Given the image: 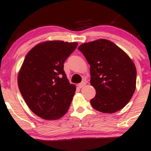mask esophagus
Listing matches in <instances>:
<instances>
[{"label": "esophagus", "mask_w": 151, "mask_h": 151, "mask_svg": "<svg viewBox=\"0 0 151 151\" xmlns=\"http://www.w3.org/2000/svg\"><path fill=\"white\" fill-rule=\"evenodd\" d=\"M86 85V81H83V82H81V83H79L78 84V87L80 88H83V86H85Z\"/></svg>", "instance_id": "obj_1"}]
</instances>
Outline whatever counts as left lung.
I'll use <instances>...</instances> for the list:
<instances>
[{"label": "left lung", "instance_id": "obj_1", "mask_svg": "<svg viewBox=\"0 0 151 151\" xmlns=\"http://www.w3.org/2000/svg\"><path fill=\"white\" fill-rule=\"evenodd\" d=\"M90 65L91 84L96 96L91 100L94 109L113 113L124 108L136 86V68L127 54L113 42L98 39L78 47Z\"/></svg>", "mask_w": 151, "mask_h": 151}]
</instances>
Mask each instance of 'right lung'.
Returning <instances> with one entry per match:
<instances>
[{
    "label": "right lung",
    "mask_w": 151,
    "mask_h": 151,
    "mask_svg": "<svg viewBox=\"0 0 151 151\" xmlns=\"http://www.w3.org/2000/svg\"><path fill=\"white\" fill-rule=\"evenodd\" d=\"M78 43L48 40L38 43L25 56L18 85L28 106L45 120H57L68 111L76 86L70 84L63 63Z\"/></svg>",
    "instance_id": "right-lung-1"
}]
</instances>
